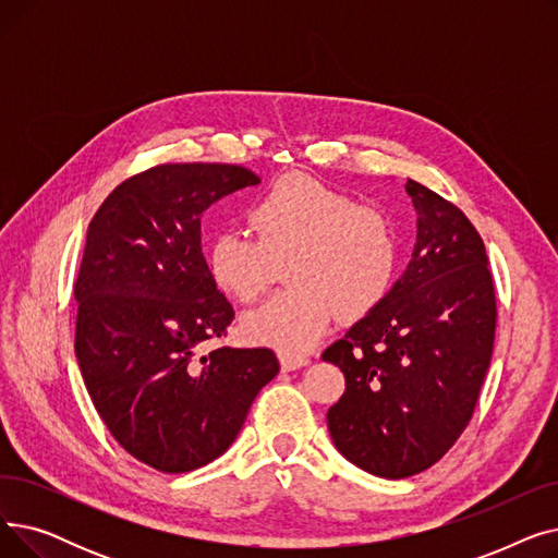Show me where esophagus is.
<instances>
[{
    "instance_id": "34e87169",
    "label": "esophagus",
    "mask_w": 558,
    "mask_h": 558,
    "mask_svg": "<svg viewBox=\"0 0 558 558\" xmlns=\"http://www.w3.org/2000/svg\"><path fill=\"white\" fill-rule=\"evenodd\" d=\"M278 357H280V366L284 371H296V368L310 364V357L301 355V353H278Z\"/></svg>"
}]
</instances>
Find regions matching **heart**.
<instances>
[{"mask_svg":"<svg viewBox=\"0 0 558 558\" xmlns=\"http://www.w3.org/2000/svg\"><path fill=\"white\" fill-rule=\"evenodd\" d=\"M255 238L219 232L208 271L226 296L253 303L284 264L291 284L242 318L246 339L287 353L310 348L335 316L360 320L383 305L398 269L391 217L303 173H287L246 213Z\"/></svg>","mask_w":558,"mask_h":558,"instance_id":"heart-1","label":"heart"}]
</instances>
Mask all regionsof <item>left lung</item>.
<instances>
[{"label":"left lung","instance_id":"left-lung-1","mask_svg":"<svg viewBox=\"0 0 558 558\" xmlns=\"http://www.w3.org/2000/svg\"><path fill=\"white\" fill-rule=\"evenodd\" d=\"M418 213L412 262L377 310L324 360L345 391L328 409L337 450L404 480L441 459L471 423L493 355L497 303L480 232L454 203L407 181Z\"/></svg>","mask_w":558,"mask_h":558}]
</instances>
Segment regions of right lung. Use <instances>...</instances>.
<instances>
[{"label": "right lung", "mask_w": 558, "mask_h": 558, "mask_svg": "<svg viewBox=\"0 0 558 558\" xmlns=\"http://www.w3.org/2000/svg\"><path fill=\"white\" fill-rule=\"evenodd\" d=\"M257 183L240 165L165 162L117 185L87 226L74 282L81 375L114 441L160 473L223 454L280 368L269 348H208L234 310L201 253V215Z\"/></svg>", "instance_id": "obj_1"}]
</instances>
